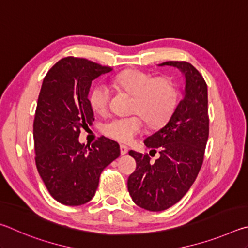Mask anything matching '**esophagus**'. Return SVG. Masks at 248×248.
<instances>
[{
  "mask_svg": "<svg viewBox=\"0 0 248 248\" xmlns=\"http://www.w3.org/2000/svg\"><path fill=\"white\" fill-rule=\"evenodd\" d=\"M120 151H121V155H126L127 153H128V148L126 146H124V145H121L120 146Z\"/></svg>",
  "mask_w": 248,
  "mask_h": 248,
  "instance_id": "obj_1",
  "label": "esophagus"
}]
</instances>
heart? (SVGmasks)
I'll return each mask as SVG.
<instances>
[{
  "label": "heart",
  "mask_w": 248,
  "mask_h": 248,
  "mask_svg": "<svg viewBox=\"0 0 248 248\" xmlns=\"http://www.w3.org/2000/svg\"><path fill=\"white\" fill-rule=\"evenodd\" d=\"M113 84L133 95L131 112L127 117H116L103 125L104 135L122 144H129L144 131L145 123L150 128H159L170 119L177 103V88L172 78L154 77L140 69H126L120 73ZM111 93L108 87L99 84L91 89L89 104L99 114L107 113Z\"/></svg>",
  "instance_id": "obj_1"
}]
</instances>
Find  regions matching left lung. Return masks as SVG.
I'll return each mask as SVG.
<instances>
[{
	"mask_svg": "<svg viewBox=\"0 0 248 248\" xmlns=\"http://www.w3.org/2000/svg\"><path fill=\"white\" fill-rule=\"evenodd\" d=\"M185 76L184 97L166 126L146 138L144 144L160 157L129 151L136 170L127 181L133 202L149 211H162L183 198L196 180L203 162L209 135L208 90L202 74L185 61H169ZM150 155V154H149Z\"/></svg>",
	"mask_w": 248,
	"mask_h": 248,
	"instance_id": "1",
	"label": "left lung"
}]
</instances>
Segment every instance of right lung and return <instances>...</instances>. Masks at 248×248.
I'll list each match as a JSON object with an SVG mask.
<instances>
[{"label": "right lung", "mask_w": 248, "mask_h": 248, "mask_svg": "<svg viewBox=\"0 0 248 248\" xmlns=\"http://www.w3.org/2000/svg\"><path fill=\"white\" fill-rule=\"evenodd\" d=\"M112 69L67 56L43 79L33 120L34 160L46 189L63 205L88 202L103 169L120 155L119 144L104 136L91 147L78 140L81 129L93 121L88 99L91 81Z\"/></svg>", "instance_id": "1"}]
</instances>
